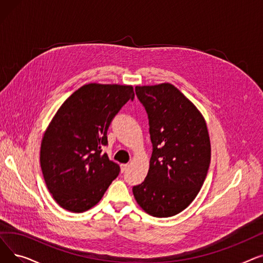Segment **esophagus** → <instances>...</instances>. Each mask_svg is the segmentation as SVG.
Returning <instances> with one entry per match:
<instances>
[{
    "instance_id": "34e87169",
    "label": "esophagus",
    "mask_w": 263,
    "mask_h": 263,
    "mask_svg": "<svg viewBox=\"0 0 263 263\" xmlns=\"http://www.w3.org/2000/svg\"><path fill=\"white\" fill-rule=\"evenodd\" d=\"M128 167H129V164H121V165H120V168H121V172H122V173L126 172Z\"/></svg>"
}]
</instances>
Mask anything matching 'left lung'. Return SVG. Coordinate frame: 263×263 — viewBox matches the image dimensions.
<instances>
[{"label":"left lung","mask_w":263,"mask_h":263,"mask_svg":"<svg viewBox=\"0 0 263 263\" xmlns=\"http://www.w3.org/2000/svg\"><path fill=\"white\" fill-rule=\"evenodd\" d=\"M135 92L148 114L153 155L145 180L133 186V195L146 213L174 216L195 199L209 170L205 120L170 83L136 86Z\"/></svg>","instance_id":"left-lung-1"}]
</instances>
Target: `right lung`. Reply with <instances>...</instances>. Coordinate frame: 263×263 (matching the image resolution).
Listing matches in <instances>:
<instances>
[{
  "instance_id": "obj_1",
  "label": "right lung",
  "mask_w": 263,
  "mask_h": 263,
  "mask_svg": "<svg viewBox=\"0 0 263 263\" xmlns=\"http://www.w3.org/2000/svg\"><path fill=\"white\" fill-rule=\"evenodd\" d=\"M134 99L131 85L90 83L62 104L47 128L40 165L49 192L62 208L74 213L98 203L120 172L102 147L115 115Z\"/></svg>"
}]
</instances>
